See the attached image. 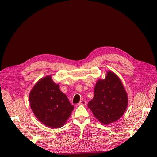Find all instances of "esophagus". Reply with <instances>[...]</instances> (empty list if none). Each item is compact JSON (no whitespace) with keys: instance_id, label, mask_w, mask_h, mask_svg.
<instances>
[{"instance_id":"esophagus-1","label":"esophagus","mask_w":157,"mask_h":157,"mask_svg":"<svg viewBox=\"0 0 157 157\" xmlns=\"http://www.w3.org/2000/svg\"><path fill=\"white\" fill-rule=\"evenodd\" d=\"M86 103H87V102L85 100H81L78 103V105H86Z\"/></svg>"}]
</instances>
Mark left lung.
I'll use <instances>...</instances> for the list:
<instances>
[{
    "label": "left lung",
    "instance_id": "1",
    "mask_svg": "<svg viewBox=\"0 0 157 157\" xmlns=\"http://www.w3.org/2000/svg\"><path fill=\"white\" fill-rule=\"evenodd\" d=\"M128 103V94L121 79L113 71H107L105 78L97 81L94 98L88 107L99 122L108 125L124 115Z\"/></svg>",
    "mask_w": 157,
    "mask_h": 157
}]
</instances>
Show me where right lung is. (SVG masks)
I'll list each match as a JSON object with an SVG mask.
<instances>
[{"mask_svg": "<svg viewBox=\"0 0 157 157\" xmlns=\"http://www.w3.org/2000/svg\"><path fill=\"white\" fill-rule=\"evenodd\" d=\"M29 98L31 108L38 120L52 128L62 127L74 109L51 75L42 78L35 84Z\"/></svg>", "mask_w": 157, "mask_h": 157, "instance_id": "1", "label": "right lung"}]
</instances>
